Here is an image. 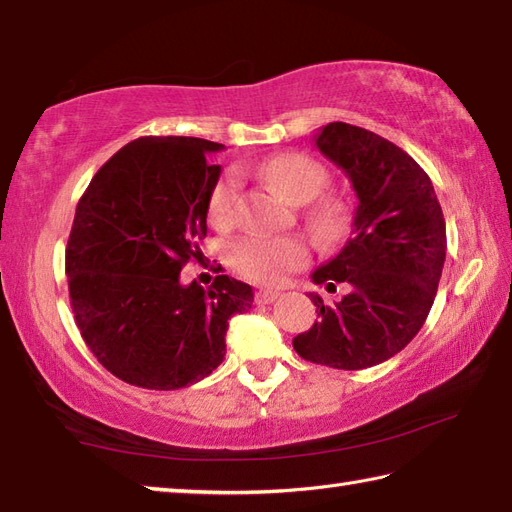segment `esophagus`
<instances>
[{
	"instance_id": "34e87169",
	"label": "esophagus",
	"mask_w": 512,
	"mask_h": 512,
	"mask_svg": "<svg viewBox=\"0 0 512 512\" xmlns=\"http://www.w3.org/2000/svg\"><path fill=\"white\" fill-rule=\"evenodd\" d=\"M280 296H283V294H280V291H276V289H258L256 291V302H258V305H269V302H274Z\"/></svg>"
}]
</instances>
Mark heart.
Returning <instances> with one entry per match:
<instances>
[{
    "label": "heart",
    "mask_w": 512,
    "mask_h": 512,
    "mask_svg": "<svg viewBox=\"0 0 512 512\" xmlns=\"http://www.w3.org/2000/svg\"><path fill=\"white\" fill-rule=\"evenodd\" d=\"M258 174L274 183L289 201L307 203L320 194L327 183V170L318 161L300 152H280L258 168ZM241 214V179L227 172L210 194L207 216L218 229L232 227ZM340 223L336 203L322 201L309 214V225L318 234H333ZM309 249L296 236H247L229 247V265L238 274L263 285H278L307 263Z\"/></svg>",
    "instance_id": "heart-1"
}]
</instances>
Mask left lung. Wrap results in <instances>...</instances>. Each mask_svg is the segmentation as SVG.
<instances>
[{
    "label": "left lung",
    "instance_id": "1",
    "mask_svg": "<svg viewBox=\"0 0 512 512\" xmlns=\"http://www.w3.org/2000/svg\"><path fill=\"white\" fill-rule=\"evenodd\" d=\"M316 148L344 170L356 190L351 236L314 271L316 285L347 296L329 307L309 294L318 322L294 338L300 358L358 371L393 358L422 329L440 285L446 223L433 183L398 145L358 125L333 121Z\"/></svg>",
    "mask_w": 512,
    "mask_h": 512
}]
</instances>
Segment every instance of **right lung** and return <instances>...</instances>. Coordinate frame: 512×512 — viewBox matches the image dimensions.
<instances>
[{
    "mask_svg": "<svg viewBox=\"0 0 512 512\" xmlns=\"http://www.w3.org/2000/svg\"><path fill=\"white\" fill-rule=\"evenodd\" d=\"M196 137H141L101 165L79 198L66 247L75 322L95 358L119 380L174 391L225 358L229 318L252 309L254 291L216 276L181 283L203 252L207 203L221 176Z\"/></svg>",
    "mask_w": 512,
    "mask_h": 512,
    "instance_id": "right-lung-1",
    "label": "right lung"
}]
</instances>
